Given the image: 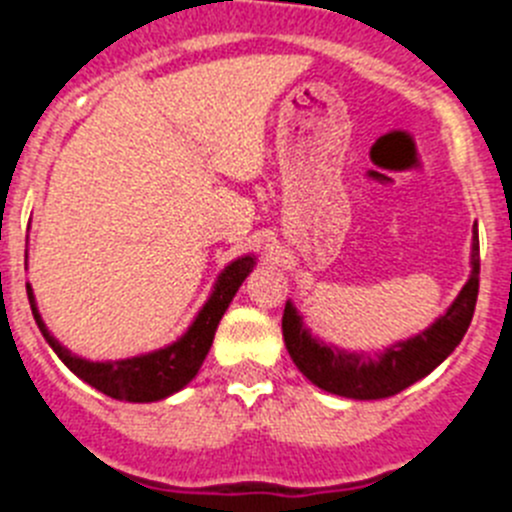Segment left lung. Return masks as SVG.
Here are the masks:
<instances>
[{"instance_id": "1", "label": "left lung", "mask_w": 512, "mask_h": 512, "mask_svg": "<svg viewBox=\"0 0 512 512\" xmlns=\"http://www.w3.org/2000/svg\"><path fill=\"white\" fill-rule=\"evenodd\" d=\"M477 293H480V239H477V224H474L472 275H469L457 301L451 303L449 311L431 329L413 336L408 342L395 344L380 357L349 354L311 339V334L303 329L296 308L285 303V347H288L290 359L296 362L298 370L326 393L354 400L390 398V395L400 393L408 385L426 377L454 352V347L462 342V336L469 329Z\"/></svg>"}]
</instances>
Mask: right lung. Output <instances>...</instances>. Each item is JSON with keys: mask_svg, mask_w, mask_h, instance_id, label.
<instances>
[{"mask_svg": "<svg viewBox=\"0 0 512 512\" xmlns=\"http://www.w3.org/2000/svg\"><path fill=\"white\" fill-rule=\"evenodd\" d=\"M252 267H255V257H239L219 275L211 298L199 311L191 329L178 342H173L165 349H158V352L132 359H119V362H89V359H81L68 352L45 329L38 306H35V298H32L30 285H27V298H30L32 316L38 321V329L43 331L45 342L53 347V352L63 359V365L73 375L89 382L91 388L101 390L109 398L127 400V403H153V400H163L168 395L178 393L196 377L199 367L204 365L206 354H209L211 342H214L216 326H219L224 311L232 303L234 293L239 290L242 280L250 275Z\"/></svg>", "mask_w": 512, "mask_h": 512, "instance_id": "1", "label": "right lung"}]
</instances>
